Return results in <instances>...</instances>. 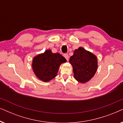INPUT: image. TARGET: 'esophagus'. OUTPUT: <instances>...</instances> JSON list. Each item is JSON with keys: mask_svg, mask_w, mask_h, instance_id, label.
I'll return each instance as SVG.
<instances>
[{"mask_svg": "<svg viewBox=\"0 0 123 123\" xmlns=\"http://www.w3.org/2000/svg\"><path fill=\"white\" fill-rule=\"evenodd\" d=\"M64 58L66 59L67 61H68L69 60V55L68 54H64Z\"/></svg>", "mask_w": 123, "mask_h": 123, "instance_id": "34e87169", "label": "esophagus"}]
</instances>
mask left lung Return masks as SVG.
Wrapping results in <instances>:
<instances>
[{
	"instance_id": "8db88e82",
	"label": "left lung",
	"mask_w": 123,
	"mask_h": 123,
	"mask_svg": "<svg viewBox=\"0 0 123 123\" xmlns=\"http://www.w3.org/2000/svg\"><path fill=\"white\" fill-rule=\"evenodd\" d=\"M69 62L73 67L74 77L80 83L89 81L97 71V57L82 47L74 50Z\"/></svg>"
}]
</instances>
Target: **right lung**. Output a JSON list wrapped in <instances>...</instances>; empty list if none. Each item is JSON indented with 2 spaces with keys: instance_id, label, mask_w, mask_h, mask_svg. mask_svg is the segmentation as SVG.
Returning <instances> with one entry per match:
<instances>
[{
  "instance_id": "1",
  "label": "right lung",
  "mask_w": 123,
  "mask_h": 123,
  "mask_svg": "<svg viewBox=\"0 0 123 123\" xmlns=\"http://www.w3.org/2000/svg\"><path fill=\"white\" fill-rule=\"evenodd\" d=\"M66 62L59 53H53L50 50H47L33 59L32 69L39 80L46 82L56 76L60 64Z\"/></svg>"
}]
</instances>
